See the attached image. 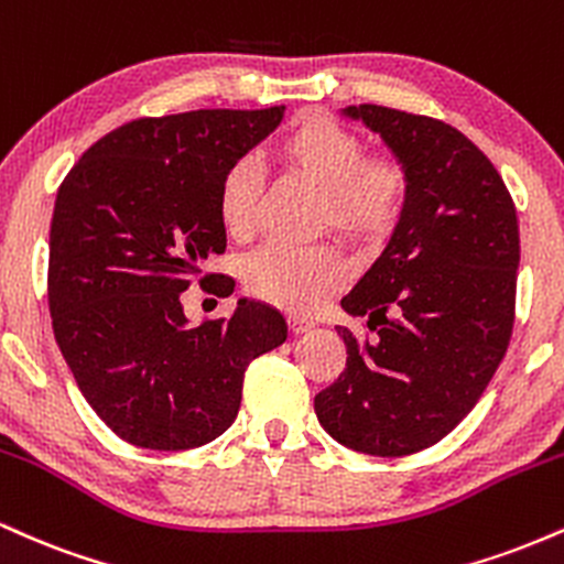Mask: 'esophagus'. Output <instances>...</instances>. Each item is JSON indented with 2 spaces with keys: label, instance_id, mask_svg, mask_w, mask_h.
Returning a JSON list of instances; mask_svg holds the SVG:
<instances>
[{
  "label": "esophagus",
  "instance_id": "obj_1",
  "mask_svg": "<svg viewBox=\"0 0 564 564\" xmlns=\"http://www.w3.org/2000/svg\"><path fill=\"white\" fill-rule=\"evenodd\" d=\"M289 328L291 334H307L310 328H315L313 318H304V315H289Z\"/></svg>",
  "mask_w": 564,
  "mask_h": 564
}]
</instances>
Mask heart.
Masks as SVG:
<instances>
[{"label": "heart", "instance_id": "obj_1", "mask_svg": "<svg viewBox=\"0 0 564 564\" xmlns=\"http://www.w3.org/2000/svg\"><path fill=\"white\" fill-rule=\"evenodd\" d=\"M270 159L286 177L318 191L315 223L334 230L355 249H377L398 230L408 206V174L398 161L368 153L364 138L323 116H304L270 148ZM260 174L249 161L225 172L217 212L225 232L249 241L260 223ZM347 262L334 243H268L241 264L243 286L260 300L294 313L318 307L341 286Z\"/></svg>", "mask_w": 564, "mask_h": 564}]
</instances>
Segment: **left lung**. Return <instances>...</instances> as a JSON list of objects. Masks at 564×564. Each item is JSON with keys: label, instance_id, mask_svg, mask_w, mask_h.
<instances>
[{"label": "left lung", "instance_id": "8db88e82", "mask_svg": "<svg viewBox=\"0 0 564 564\" xmlns=\"http://www.w3.org/2000/svg\"><path fill=\"white\" fill-rule=\"evenodd\" d=\"M408 174V206L371 270L341 296L371 339L336 326L347 368L315 394L323 430L368 456L443 440L494 379L514 326L520 225L501 174L458 129L349 106Z\"/></svg>", "mask_w": 564, "mask_h": 564}]
</instances>
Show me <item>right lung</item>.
Returning <instances> with one entry per match:
<instances>
[{
	"label": "right lung",
	"instance_id": "1",
	"mask_svg": "<svg viewBox=\"0 0 564 564\" xmlns=\"http://www.w3.org/2000/svg\"><path fill=\"white\" fill-rule=\"evenodd\" d=\"M281 119L283 106L142 116L97 140L57 187L55 341L87 403L127 443H212L236 422L251 360L286 341L283 315L262 302L191 326L180 300L196 278L217 296L236 286L200 268L228 246L219 183Z\"/></svg>",
	"mask_w": 564,
	"mask_h": 564
}]
</instances>
